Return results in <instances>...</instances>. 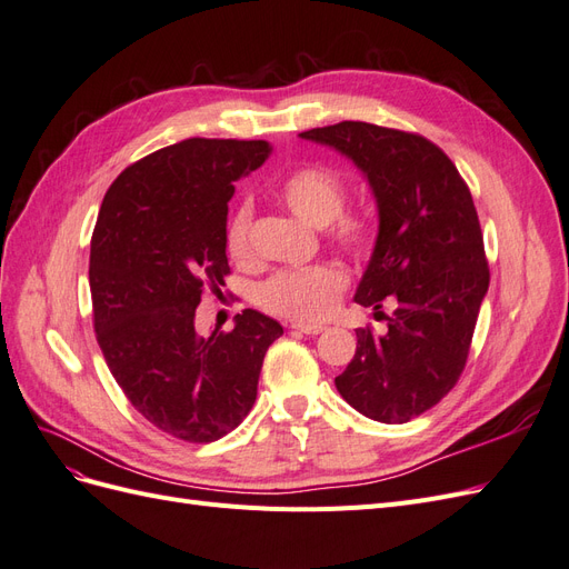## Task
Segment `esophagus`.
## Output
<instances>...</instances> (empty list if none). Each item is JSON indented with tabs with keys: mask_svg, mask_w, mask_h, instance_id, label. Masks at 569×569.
<instances>
[{
	"mask_svg": "<svg viewBox=\"0 0 569 569\" xmlns=\"http://www.w3.org/2000/svg\"><path fill=\"white\" fill-rule=\"evenodd\" d=\"M291 330L301 335H320L325 332V325H308V322H291Z\"/></svg>",
	"mask_w": 569,
	"mask_h": 569,
	"instance_id": "obj_1",
	"label": "esophagus"
}]
</instances>
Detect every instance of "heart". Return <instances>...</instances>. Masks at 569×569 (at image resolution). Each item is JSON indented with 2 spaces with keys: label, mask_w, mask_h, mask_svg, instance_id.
<instances>
[{
  "label": "heart",
  "mask_w": 569,
  "mask_h": 569,
  "mask_svg": "<svg viewBox=\"0 0 569 569\" xmlns=\"http://www.w3.org/2000/svg\"><path fill=\"white\" fill-rule=\"evenodd\" d=\"M278 197L287 209L306 220L308 226L325 228L330 242L351 258H366L377 239V222L360 211L343 213L347 182L332 168L299 166L278 184ZM251 203H239L226 228V249L234 263L253 261L251 244ZM347 289V274L332 263L291 268L274 272L258 291V303L268 313L297 322H320L332 316L341 291Z\"/></svg>",
  "instance_id": "1"
}]
</instances>
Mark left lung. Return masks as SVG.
I'll use <instances>...</instances> for the list:
<instances>
[{"label": "left lung", "mask_w": 569, "mask_h": 569, "mask_svg": "<svg viewBox=\"0 0 569 569\" xmlns=\"http://www.w3.org/2000/svg\"><path fill=\"white\" fill-rule=\"evenodd\" d=\"M301 137L337 149L368 178L380 230L356 303L396 306L385 335L358 327L356 356L335 385L366 418L408 422L456 387L489 289L472 194L422 134L341 120Z\"/></svg>", "instance_id": "obj_1"}]
</instances>
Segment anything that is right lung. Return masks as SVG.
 I'll list each match as a JSON object with an SVG mask.
<instances>
[{
	"instance_id": "1",
	"label": "right lung",
	"mask_w": 569,
	"mask_h": 569,
	"mask_svg": "<svg viewBox=\"0 0 569 569\" xmlns=\"http://www.w3.org/2000/svg\"><path fill=\"white\" fill-rule=\"evenodd\" d=\"M270 153L263 140L189 137L120 173L90 247L99 349L137 412L161 432L209 443L242 422L282 325L244 308L232 332L194 330L206 289L220 295L234 182Z\"/></svg>"
}]
</instances>
